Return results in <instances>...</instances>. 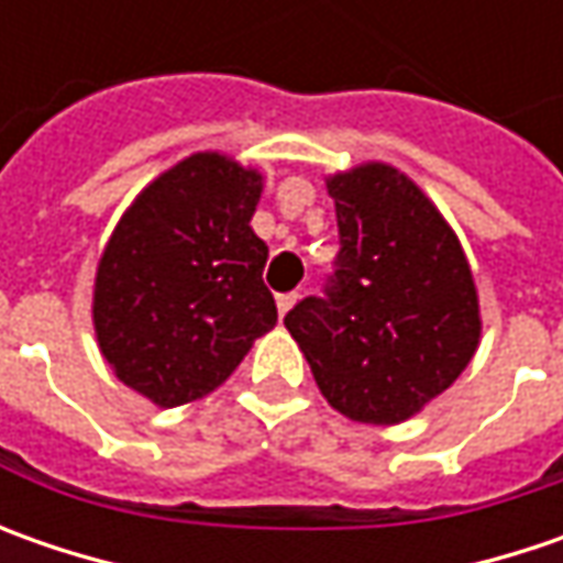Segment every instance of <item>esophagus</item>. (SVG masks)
<instances>
[{"label":"esophagus","instance_id":"1","mask_svg":"<svg viewBox=\"0 0 563 563\" xmlns=\"http://www.w3.org/2000/svg\"><path fill=\"white\" fill-rule=\"evenodd\" d=\"M297 300H300V294H297V291L278 294V300H275V303H278V316H288V310H291Z\"/></svg>","mask_w":563,"mask_h":563}]
</instances>
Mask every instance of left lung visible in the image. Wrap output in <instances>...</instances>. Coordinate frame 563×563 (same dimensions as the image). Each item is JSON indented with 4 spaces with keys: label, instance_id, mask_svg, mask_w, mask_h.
I'll list each match as a JSON object with an SVG mask.
<instances>
[{
    "label": "left lung",
    "instance_id": "1",
    "mask_svg": "<svg viewBox=\"0 0 563 563\" xmlns=\"http://www.w3.org/2000/svg\"><path fill=\"white\" fill-rule=\"evenodd\" d=\"M335 272L285 325L338 413L395 426L461 376L479 347V297L457 234L404 172L363 163L329 181Z\"/></svg>",
    "mask_w": 563,
    "mask_h": 563
}]
</instances>
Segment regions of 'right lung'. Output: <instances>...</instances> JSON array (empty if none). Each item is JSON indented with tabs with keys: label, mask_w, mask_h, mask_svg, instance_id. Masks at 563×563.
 Returning <instances> with one entry per match:
<instances>
[{
	"label": "right lung",
	"mask_w": 563,
	"mask_h": 563,
	"mask_svg": "<svg viewBox=\"0 0 563 563\" xmlns=\"http://www.w3.org/2000/svg\"><path fill=\"white\" fill-rule=\"evenodd\" d=\"M263 175L194 153L137 194L102 250L93 329L115 376L159 407L219 388L278 322L250 228Z\"/></svg>",
	"instance_id": "obj_1"
}]
</instances>
